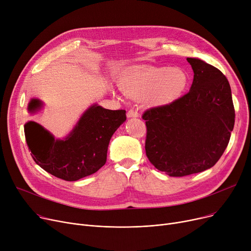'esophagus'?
Masks as SVG:
<instances>
[{
    "label": "esophagus",
    "instance_id": "34e87169",
    "mask_svg": "<svg viewBox=\"0 0 251 251\" xmlns=\"http://www.w3.org/2000/svg\"><path fill=\"white\" fill-rule=\"evenodd\" d=\"M127 117L128 118H137V117H139V113L135 110H130L127 113Z\"/></svg>",
    "mask_w": 251,
    "mask_h": 251
}]
</instances>
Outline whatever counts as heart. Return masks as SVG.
Listing matches in <instances>:
<instances>
[{"label":"heart","instance_id":"heart-1","mask_svg":"<svg viewBox=\"0 0 251 251\" xmlns=\"http://www.w3.org/2000/svg\"><path fill=\"white\" fill-rule=\"evenodd\" d=\"M188 81L187 73L180 68L138 67L121 78L119 86L131 99H146L154 107H164L182 96Z\"/></svg>","mask_w":251,"mask_h":251}]
</instances>
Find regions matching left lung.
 <instances>
[{
	"label": "left lung",
	"instance_id": "obj_1",
	"mask_svg": "<svg viewBox=\"0 0 251 251\" xmlns=\"http://www.w3.org/2000/svg\"><path fill=\"white\" fill-rule=\"evenodd\" d=\"M193 70L188 94L164 107L144 112L146 152L150 162L171 177L202 172L225 151L235 123L228 79L197 58H187Z\"/></svg>",
	"mask_w": 251,
	"mask_h": 251
}]
</instances>
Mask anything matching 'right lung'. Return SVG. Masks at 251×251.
<instances>
[{"instance_id": "obj_1", "label": "right lung", "mask_w": 251, "mask_h": 251, "mask_svg": "<svg viewBox=\"0 0 251 251\" xmlns=\"http://www.w3.org/2000/svg\"><path fill=\"white\" fill-rule=\"evenodd\" d=\"M43 107L42 100L31 99L27 110L34 114ZM125 121V110L112 111L94 103L63 139H56L34 121L25 123L24 133L32 159L39 167L60 179L77 181L105 164L110 140Z\"/></svg>"}]
</instances>
